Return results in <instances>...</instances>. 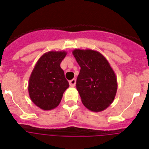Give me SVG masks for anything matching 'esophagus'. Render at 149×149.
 I'll list each match as a JSON object with an SVG mask.
<instances>
[{
	"label": "esophagus",
	"mask_w": 149,
	"mask_h": 149,
	"mask_svg": "<svg viewBox=\"0 0 149 149\" xmlns=\"http://www.w3.org/2000/svg\"><path fill=\"white\" fill-rule=\"evenodd\" d=\"M76 79H73L70 80V81H69L70 86V87H75V85H76Z\"/></svg>",
	"instance_id": "obj_1"
}]
</instances>
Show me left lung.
Wrapping results in <instances>:
<instances>
[{"label":"left lung","mask_w":149,"mask_h":149,"mask_svg":"<svg viewBox=\"0 0 149 149\" xmlns=\"http://www.w3.org/2000/svg\"><path fill=\"white\" fill-rule=\"evenodd\" d=\"M73 55L81 68L76 89L83 104L91 111H104L113 102L117 91L114 71L100 52L76 49Z\"/></svg>","instance_id":"obj_1"}]
</instances>
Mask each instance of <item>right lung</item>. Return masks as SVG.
<instances>
[{
    "instance_id": "right-lung-1",
    "label": "right lung",
    "mask_w": 149,
    "mask_h": 149,
    "mask_svg": "<svg viewBox=\"0 0 149 149\" xmlns=\"http://www.w3.org/2000/svg\"><path fill=\"white\" fill-rule=\"evenodd\" d=\"M65 51H49L38 60L29 79L28 91L33 102L45 111L54 109L69 87L60 67Z\"/></svg>"
}]
</instances>
